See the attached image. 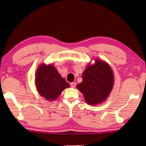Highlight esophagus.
I'll return each instance as SVG.
<instances>
[{
	"label": "esophagus",
	"instance_id": "obj_1",
	"mask_svg": "<svg viewBox=\"0 0 146 146\" xmlns=\"http://www.w3.org/2000/svg\"><path fill=\"white\" fill-rule=\"evenodd\" d=\"M76 85V83L75 82H72L71 83V86L72 88H75Z\"/></svg>",
	"mask_w": 146,
	"mask_h": 146
}]
</instances>
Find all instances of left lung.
Returning <instances> with one entry per match:
<instances>
[{"label":"left lung","mask_w":146,"mask_h":146,"mask_svg":"<svg viewBox=\"0 0 146 146\" xmlns=\"http://www.w3.org/2000/svg\"><path fill=\"white\" fill-rule=\"evenodd\" d=\"M95 61L94 64L87 65L82 74V82L76 85L86 103L91 105L106 100L114 85V75L110 65L98 59Z\"/></svg>","instance_id":"8db88e82"}]
</instances>
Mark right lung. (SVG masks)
Masks as SVG:
<instances>
[{
	"label": "right lung",
	"mask_w": 146,
	"mask_h": 146,
	"mask_svg": "<svg viewBox=\"0 0 146 146\" xmlns=\"http://www.w3.org/2000/svg\"><path fill=\"white\" fill-rule=\"evenodd\" d=\"M35 84L39 94L51 102L56 100L65 88L70 87L52 64L39 65L35 73Z\"/></svg>",
	"instance_id": "obj_1"
}]
</instances>
